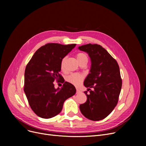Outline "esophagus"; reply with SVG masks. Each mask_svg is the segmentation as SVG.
<instances>
[{
    "label": "esophagus",
    "instance_id": "obj_1",
    "mask_svg": "<svg viewBox=\"0 0 146 146\" xmlns=\"http://www.w3.org/2000/svg\"><path fill=\"white\" fill-rule=\"evenodd\" d=\"M79 93H81V91L79 90V89H76V94H78Z\"/></svg>",
    "mask_w": 146,
    "mask_h": 146
}]
</instances>
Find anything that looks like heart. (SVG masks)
I'll use <instances>...</instances> for the list:
<instances>
[{
    "instance_id": "b5f03b06",
    "label": "heart",
    "mask_w": 146,
    "mask_h": 146,
    "mask_svg": "<svg viewBox=\"0 0 146 146\" xmlns=\"http://www.w3.org/2000/svg\"><path fill=\"white\" fill-rule=\"evenodd\" d=\"M76 58H77L79 63L83 61H86L88 62V60L87 56L85 54L82 53V52L78 53V54L76 55ZM66 60V57H64L61 61V70H64ZM83 79H84V76L83 74H79V73H72L70 74L67 76L66 77V80L67 82L76 86L80 85L82 83Z\"/></svg>"
}]
</instances>
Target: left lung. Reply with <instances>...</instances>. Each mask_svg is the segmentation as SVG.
Returning a JSON list of instances; mask_svg holds the SVG:
<instances>
[{
	"label": "left lung",
	"instance_id": "obj_1",
	"mask_svg": "<svg viewBox=\"0 0 146 146\" xmlns=\"http://www.w3.org/2000/svg\"><path fill=\"white\" fill-rule=\"evenodd\" d=\"M79 49L88 53L92 63L90 73L84 82L88 88L84 92L87 101L80 105V110L89 119L101 120L117 105L122 87L119 67L116 60L100 45L88 44Z\"/></svg>",
	"mask_w": 146,
	"mask_h": 146
}]
</instances>
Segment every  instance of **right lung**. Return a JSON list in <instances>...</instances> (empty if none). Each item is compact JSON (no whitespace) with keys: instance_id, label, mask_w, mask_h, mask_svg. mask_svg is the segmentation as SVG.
<instances>
[{"instance_id":"obj_1","label":"right lung","mask_w":146,"mask_h":146,"mask_svg":"<svg viewBox=\"0 0 146 146\" xmlns=\"http://www.w3.org/2000/svg\"><path fill=\"white\" fill-rule=\"evenodd\" d=\"M76 45L48 43L37 50L27 64L24 92L30 107L38 117H55L62 110L66 99L76 94L75 87L70 83L65 82L57 89L54 84V80L64 83L60 74L61 61Z\"/></svg>"}]
</instances>
